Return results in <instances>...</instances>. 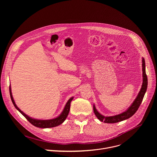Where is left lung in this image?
<instances>
[{
	"label": "left lung",
	"mask_w": 157,
	"mask_h": 157,
	"mask_svg": "<svg viewBox=\"0 0 157 157\" xmlns=\"http://www.w3.org/2000/svg\"><path fill=\"white\" fill-rule=\"evenodd\" d=\"M142 71H143V83L142 85V88L137 97L136 98L135 101H133V102L130 105V107L126 111H125L124 113L121 114H118L114 116L105 117L98 113V110L96 109L95 106L94 105L93 106L94 113L99 121H101V122H104L105 123H109V124L117 123L130 118L136 113L142 102L144 95L147 91V85H148L147 76L146 75V71H145V62L144 58H142Z\"/></svg>",
	"instance_id": "left-lung-1"
}]
</instances>
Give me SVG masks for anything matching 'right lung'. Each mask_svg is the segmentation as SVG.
Masks as SVG:
<instances>
[{"label": "right lung", "instance_id": "right-lung-1", "mask_svg": "<svg viewBox=\"0 0 157 157\" xmlns=\"http://www.w3.org/2000/svg\"><path fill=\"white\" fill-rule=\"evenodd\" d=\"M9 91H10L11 100H12V103L14 105L15 107L29 121V122H30L34 126L40 127V128H51V127H56V126L61 124L65 121V119H66L67 116H68V115L69 114V112L70 110V104H71V101L73 99V98H71L68 100V101L67 102V103L64 108V110L62 112V113L58 117L53 119H50V120H37V119H32V118L30 117L29 116H28L27 115H26L17 106V105L15 104V101L13 99L12 95L10 86L9 87Z\"/></svg>", "mask_w": 157, "mask_h": 157}]
</instances>
